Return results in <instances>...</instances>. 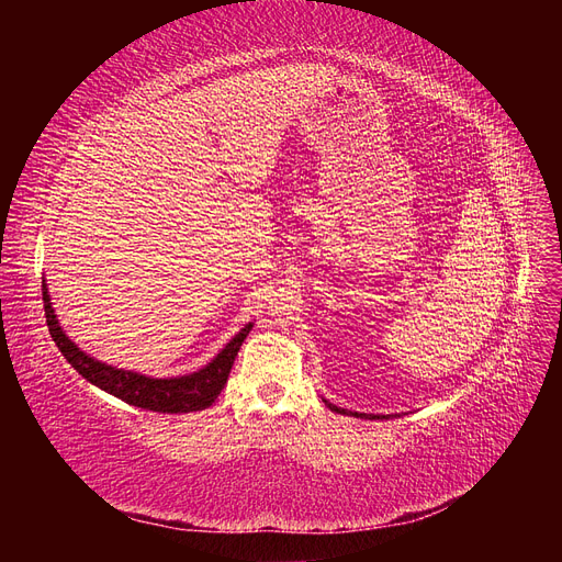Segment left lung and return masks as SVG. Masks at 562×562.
I'll use <instances>...</instances> for the list:
<instances>
[{
  "label": "left lung",
  "instance_id": "obj_1",
  "mask_svg": "<svg viewBox=\"0 0 562 562\" xmlns=\"http://www.w3.org/2000/svg\"><path fill=\"white\" fill-rule=\"evenodd\" d=\"M326 405L330 407V411H335V413H342V415H356V413H347L345 407H337V405H333V403H328V401H326ZM363 417H366V415H363Z\"/></svg>",
  "mask_w": 562,
  "mask_h": 562
}]
</instances>
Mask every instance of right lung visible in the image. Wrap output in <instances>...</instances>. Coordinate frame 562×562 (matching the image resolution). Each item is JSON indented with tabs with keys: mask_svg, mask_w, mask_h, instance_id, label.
I'll return each mask as SVG.
<instances>
[{
	"mask_svg": "<svg viewBox=\"0 0 562 562\" xmlns=\"http://www.w3.org/2000/svg\"><path fill=\"white\" fill-rule=\"evenodd\" d=\"M42 295H44L42 300H44L48 333L54 337V342L67 359V363H70L83 380H89L91 384L108 391V394L122 398L128 405L145 407V411H151V413H194L213 405L220 391L225 389L236 353H239L246 335L252 328L248 323V326L215 356L213 363L201 368L199 372H194V375L155 380V378L138 375V372L105 366L91 359V356H87L83 351H79V347L58 326L56 314L50 310L46 285H42Z\"/></svg>",
	"mask_w": 562,
	"mask_h": 562,
	"instance_id": "add662e5",
	"label": "right lung"
}]
</instances>
